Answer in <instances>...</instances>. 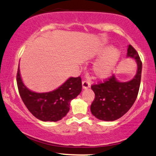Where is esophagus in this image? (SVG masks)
Segmentation results:
<instances>
[{
	"mask_svg": "<svg viewBox=\"0 0 156 156\" xmlns=\"http://www.w3.org/2000/svg\"><path fill=\"white\" fill-rule=\"evenodd\" d=\"M82 86H83V89H88L91 86V82L89 80H84L82 82Z\"/></svg>",
	"mask_w": 156,
	"mask_h": 156,
	"instance_id": "34e87169",
	"label": "esophagus"
}]
</instances>
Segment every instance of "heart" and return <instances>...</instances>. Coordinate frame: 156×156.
Here are the masks:
<instances>
[{
    "instance_id": "b5f03b06",
    "label": "heart",
    "mask_w": 156,
    "mask_h": 156,
    "mask_svg": "<svg viewBox=\"0 0 156 156\" xmlns=\"http://www.w3.org/2000/svg\"><path fill=\"white\" fill-rule=\"evenodd\" d=\"M103 56L102 59L94 67V72L95 75L100 78L108 77L113 70L119 58V51L117 49H112L110 47H105L100 51Z\"/></svg>"
}]
</instances>
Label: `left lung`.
I'll return each instance as SVG.
<instances>
[{
  "label": "left lung",
  "instance_id": "8db88e82",
  "mask_svg": "<svg viewBox=\"0 0 156 156\" xmlns=\"http://www.w3.org/2000/svg\"><path fill=\"white\" fill-rule=\"evenodd\" d=\"M127 56L136 59V75L128 82L118 81L114 75L103 82L91 85L95 97L91 105V112L97 119L112 121L120 119L132 108L137 97L142 74V61L132 45H129Z\"/></svg>",
  "mask_w": 156,
  "mask_h": 156
}]
</instances>
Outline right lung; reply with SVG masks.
Instances as JSON below:
<instances>
[{
	"label": "right lung",
	"instance_id": "add662e5",
	"mask_svg": "<svg viewBox=\"0 0 156 156\" xmlns=\"http://www.w3.org/2000/svg\"><path fill=\"white\" fill-rule=\"evenodd\" d=\"M16 82L19 93L30 112L43 121H58L70 110V101L76 98L82 90L81 78H70L53 91L36 93L24 85L18 67Z\"/></svg>",
	"mask_w": 156,
	"mask_h": 156
}]
</instances>
